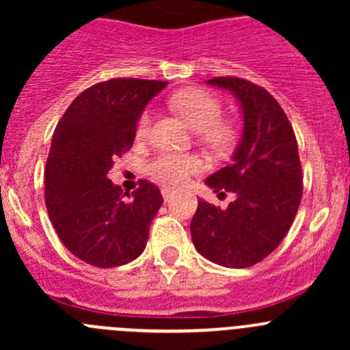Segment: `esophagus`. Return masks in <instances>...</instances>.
Listing matches in <instances>:
<instances>
[{
  "label": "esophagus",
  "mask_w": 350,
  "mask_h": 350,
  "mask_svg": "<svg viewBox=\"0 0 350 350\" xmlns=\"http://www.w3.org/2000/svg\"><path fill=\"white\" fill-rule=\"evenodd\" d=\"M161 193H162V196H164V200H165V201H167V200H171V198H172V195H174V189L167 188V186H162Z\"/></svg>",
  "instance_id": "obj_1"
}]
</instances>
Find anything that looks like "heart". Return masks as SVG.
I'll list each match as a JSON object with an SVG mask.
<instances>
[{"label": "heart", "instance_id": "heart-1", "mask_svg": "<svg viewBox=\"0 0 350 350\" xmlns=\"http://www.w3.org/2000/svg\"><path fill=\"white\" fill-rule=\"evenodd\" d=\"M171 105L196 130V139L215 154H225L237 142V126L224 118V105L213 93L200 88L185 90L171 98ZM152 125V111L146 109L137 122V135L147 137ZM147 174L165 186H181L203 169L196 154L161 152L147 164Z\"/></svg>", "mask_w": 350, "mask_h": 350}]
</instances>
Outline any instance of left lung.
<instances>
[{"mask_svg":"<svg viewBox=\"0 0 350 350\" xmlns=\"http://www.w3.org/2000/svg\"><path fill=\"white\" fill-rule=\"evenodd\" d=\"M241 101L243 135L228 165L206 179L215 193L235 200L220 210L198 200L193 243L201 256L225 267H250L269 256L296 217L303 195L301 162L295 132L273 94L235 76L208 79Z\"/></svg>","mask_w":350,"mask_h":350,"instance_id":"left-lung-1","label":"left lung"}]
</instances>
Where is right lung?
<instances>
[{
    "label": "right lung",
    "instance_id": "add662e5",
    "mask_svg": "<svg viewBox=\"0 0 350 350\" xmlns=\"http://www.w3.org/2000/svg\"><path fill=\"white\" fill-rule=\"evenodd\" d=\"M165 84L137 77L93 84L55 126L44 172L45 204L66 249L91 266H122L146 249L164 201L161 191L142 179L132 195H123L107 174L132 149L140 113Z\"/></svg>",
    "mask_w": 350,
    "mask_h": 350
}]
</instances>
